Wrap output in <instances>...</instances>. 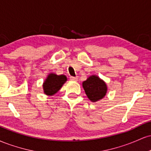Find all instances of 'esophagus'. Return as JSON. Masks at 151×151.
I'll return each instance as SVG.
<instances>
[{
  "label": "esophagus",
  "instance_id": "34e87169",
  "mask_svg": "<svg viewBox=\"0 0 151 151\" xmlns=\"http://www.w3.org/2000/svg\"><path fill=\"white\" fill-rule=\"evenodd\" d=\"M70 79L72 81H77L78 80V77H70Z\"/></svg>",
  "mask_w": 151,
  "mask_h": 151
}]
</instances>
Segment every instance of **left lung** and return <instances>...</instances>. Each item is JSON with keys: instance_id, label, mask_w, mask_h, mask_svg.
<instances>
[{"instance_id": "8db88e82", "label": "left lung", "mask_w": 151, "mask_h": 151, "mask_svg": "<svg viewBox=\"0 0 151 151\" xmlns=\"http://www.w3.org/2000/svg\"><path fill=\"white\" fill-rule=\"evenodd\" d=\"M82 86L90 101H98L105 96L107 92L106 84L98 76L91 75L82 82Z\"/></svg>"}]
</instances>
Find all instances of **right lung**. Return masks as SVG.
Instances as JSON below:
<instances>
[{"label":"right lung","mask_w":151,"mask_h":151,"mask_svg":"<svg viewBox=\"0 0 151 151\" xmlns=\"http://www.w3.org/2000/svg\"><path fill=\"white\" fill-rule=\"evenodd\" d=\"M67 81L65 75H57L56 74L50 73L43 83L44 93L48 96H52L61 89Z\"/></svg>","instance_id":"1"}]
</instances>
